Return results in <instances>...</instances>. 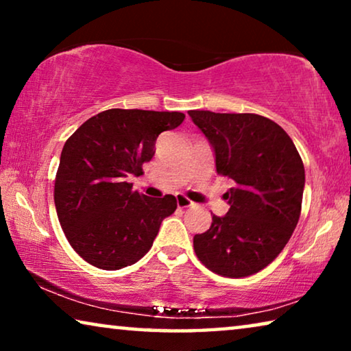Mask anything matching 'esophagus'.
I'll return each mask as SVG.
<instances>
[{
  "mask_svg": "<svg viewBox=\"0 0 351 351\" xmlns=\"http://www.w3.org/2000/svg\"><path fill=\"white\" fill-rule=\"evenodd\" d=\"M176 199H177V206H179L180 209H186V208H191V206H193L195 203L193 201H190L189 198H186L185 195H177L176 196Z\"/></svg>",
  "mask_w": 351,
  "mask_h": 351,
  "instance_id": "esophagus-1",
  "label": "esophagus"
}]
</instances>
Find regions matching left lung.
Listing matches in <instances>:
<instances>
[{
  "label": "left lung",
  "instance_id": "obj_1",
  "mask_svg": "<svg viewBox=\"0 0 351 351\" xmlns=\"http://www.w3.org/2000/svg\"><path fill=\"white\" fill-rule=\"evenodd\" d=\"M189 114L213 147L217 174L237 184L225 193L228 213L195 234L196 256L217 275H254L275 261L299 222L304 162L285 129L261 114Z\"/></svg>",
  "mask_w": 351,
  "mask_h": 351
}]
</instances>
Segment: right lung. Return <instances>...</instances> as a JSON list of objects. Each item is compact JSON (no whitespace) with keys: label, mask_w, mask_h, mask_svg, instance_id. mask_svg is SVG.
<instances>
[{"label":"right lung","mask_w":351,"mask_h":351,"mask_svg":"<svg viewBox=\"0 0 351 351\" xmlns=\"http://www.w3.org/2000/svg\"><path fill=\"white\" fill-rule=\"evenodd\" d=\"M180 112L112 108L81 124L62 148L54 185L60 227L90 265L119 270L150 251L176 196L150 198L128 179L141 176L165 131L180 126Z\"/></svg>","instance_id":"right-lung-1"}]
</instances>
